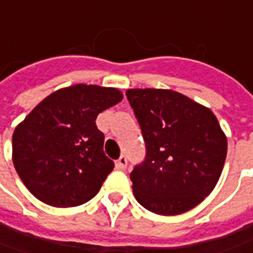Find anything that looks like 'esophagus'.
<instances>
[{
	"instance_id": "esophagus-1",
	"label": "esophagus",
	"mask_w": 253,
	"mask_h": 253,
	"mask_svg": "<svg viewBox=\"0 0 253 253\" xmlns=\"http://www.w3.org/2000/svg\"><path fill=\"white\" fill-rule=\"evenodd\" d=\"M126 167H127L126 156H122L120 159L116 161V169H117V170H125Z\"/></svg>"
}]
</instances>
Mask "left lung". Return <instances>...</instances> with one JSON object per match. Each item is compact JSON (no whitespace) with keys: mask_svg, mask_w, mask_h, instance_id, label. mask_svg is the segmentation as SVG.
<instances>
[{"mask_svg":"<svg viewBox=\"0 0 253 253\" xmlns=\"http://www.w3.org/2000/svg\"><path fill=\"white\" fill-rule=\"evenodd\" d=\"M128 103L146 143V159L130 172L140 205L178 215L214 190L226 159V137L215 115L166 89H128Z\"/></svg>","mask_w":253,"mask_h":253,"instance_id":"8db88e82","label":"left lung"}]
</instances>
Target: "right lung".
<instances>
[{"instance_id": "add662e5", "label": "right lung", "mask_w": 253, "mask_h": 253, "mask_svg": "<svg viewBox=\"0 0 253 253\" xmlns=\"http://www.w3.org/2000/svg\"><path fill=\"white\" fill-rule=\"evenodd\" d=\"M122 99L115 87L73 84L50 93L18 125L12 161L39 201L78 207L99 192L115 163L103 151L96 117Z\"/></svg>"}]
</instances>
